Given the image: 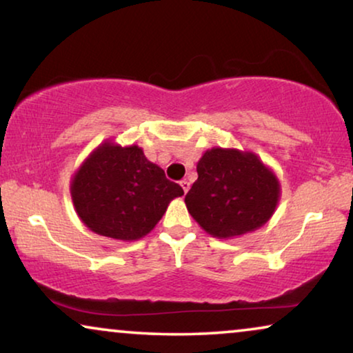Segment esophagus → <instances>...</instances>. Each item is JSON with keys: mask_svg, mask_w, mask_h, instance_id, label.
<instances>
[{"mask_svg": "<svg viewBox=\"0 0 353 353\" xmlns=\"http://www.w3.org/2000/svg\"><path fill=\"white\" fill-rule=\"evenodd\" d=\"M181 187L183 188V193H187L188 188H190V182H188L187 179H183V181L181 182Z\"/></svg>", "mask_w": 353, "mask_h": 353, "instance_id": "34e87169", "label": "esophagus"}]
</instances>
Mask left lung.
I'll return each instance as SVG.
<instances>
[{
    "instance_id": "obj_1",
    "label": "left lung",
    "mask_w": 353,
    "mask_h": 353,
    "mask_svg": "<svg viewBox=\"0 0 353 353\" xmlns=\"http://www.w3.org/2000/svg\"><path fill=\"white\" fill-rule=\"evenodd\" d=\"M196 172L185 205L210 235H245L264 225L275 212L280 182L254 153L214 147L200 158Z\"/></svg>"
}]
</instances>
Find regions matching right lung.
<instances>
[{
    "instance_id": "obj_1",
    "label": "right lung",
    "mask_w": 353,
    "mask_h": 353,
    "mask_svg": "<svg viewBox=\"0 0 353 353\" xmlns=\"http://www.w3.org/2000/svg\"><path fill=\"white\" fill-rule=\"evenodd\" d=\"M73 206L83 224L102 236L134 241L158 224L182 187L148 161L137 145L103 142L72 179Z\"/></svg>"
}]
</instances>
